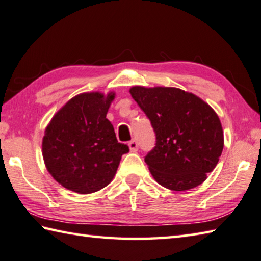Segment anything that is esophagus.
Instances as JSON below:
<instances>
[{
	"label": "esophagus",
	"instance_id": "1",
	"mask_svg": "<svg viewBox=\"0 0 261 261\" xmlns=\"http://www.w3.org/2000/svg\"><path fill=\"white\" fill-rule=\"evenodd\" d=\"M127 146H129V149L131 151H137L138 150V142L136 140H131L129 144H127Z\"/></svg>",
	"mask_w": 261,
	"mask_h": 261
}]
</instances>
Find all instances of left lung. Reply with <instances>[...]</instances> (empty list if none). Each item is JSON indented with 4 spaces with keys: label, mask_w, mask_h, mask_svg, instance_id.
Returning a JSON list of instances; mask_svg holds the SVG:
<instances>
[{
    "label": "left lung",
    "mask_w": 261,
    "mask_h": 261,
    "mask_svg": "<svg viewBox=\"0 0 261 261\" xmlns=\"http://www.w3.org/2000/svg\"><path fill=\"white\" fill-rule=\"evenodd\" d=\"M130 94L156 134V146L145 157L155 181L173 191L200 186L224 147L216 112L200 97L174 87L135 86Z\"/></svg>",
    "instance_id": "obj_1"
}]
</instances>
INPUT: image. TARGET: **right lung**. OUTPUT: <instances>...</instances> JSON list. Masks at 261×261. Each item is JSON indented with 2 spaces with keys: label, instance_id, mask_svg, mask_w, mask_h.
Listing matches in <instances>:
<instances>
[{
  "label": "right lung",
  "instance_id": "1",
  "mask_svg": "<svg viewBox=\"0 0 261 261\" xmlns=\"http://www.w3.org/2000/svg\"><path fill=\"white\" fill-rule=\"evenodd\" d=\"M115 93L74 96L56 112L45 129L42 151L45 166L61 186L89 195L110 185L129 147L116 139L106 119Z\"/></svg>",
  "mask_w": 261,
  "mask_h": 261
}]
</instances>
